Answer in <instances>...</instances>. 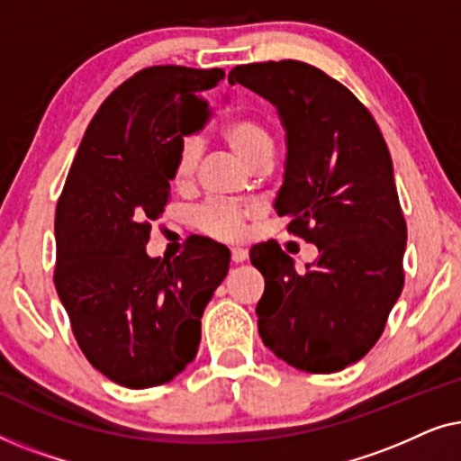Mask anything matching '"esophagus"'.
Wrapping results in <instances>:
<instances>
[{
    "instance_id": "1",
    "label": "esophagus",
    "mask_w": 461,
    "mask_h": 461,
    "mask_svg": "<svg viewBox=\"0 0 461 461\" xmlns=\"http://www.w3.org/2000/svg\"><path fill=\"white\" fill-rule=\"evenodd\" d=\"M248 249H243V248H232L230 249V258H232V262L235 264H241V262H245L248 260Z\"/></svg>"
}]
</instances>
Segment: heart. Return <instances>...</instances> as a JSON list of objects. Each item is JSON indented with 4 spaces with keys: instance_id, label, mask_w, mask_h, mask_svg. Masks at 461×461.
Instances as JSON below:
<instances>
[{
    "instance_id": "heart-1",
    "label": "heart",
    "mask_w": 461,
    "mask_h": 461,
    "mask_svg": "<svg viewBox=\"0 0 461 461\" xmlns=\"http://www.w3.org/2000/svg\"><path fill=\"white\" fill-rule=\"evenodd\" d=\"M220 138L226 147L235 153L243 163L249 167H260L264 163L273 159V136L268 130L251 117H235L222 123L220 128ZM201 157V147L193 138H185L178 144L174 155L172 167V182L176 186L185 188L193 182L194 172H197ZM258 216L256 205L243 203H210L194 213V224L199 230L218 239H239L243 237L245 220Z\"/></svg>"
}]
</instances>
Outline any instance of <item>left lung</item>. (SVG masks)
Wrapping results in <instances>:
<instances>
[{"label":"left lung","instance_id":"1","mask_svg":"<svg viewBox=\"0 0 461 461\" xmlns=\"http://www.w3.org/2000/svg\"><path fill=\"white\" fill-rule=\"evenodd\" d=\"M229 81L279 113L287 155L275 210L319 249L304 273L275 241L249 249L264 276L258 333L295 369L342 371L374 348L405 281L407 224L386 140L348 87L306 62L241 65Z\"/></svg>","mask_w":461,"mask_h":461}]
</instances>
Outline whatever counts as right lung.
<instances>
[{
	"mask_svg": "<svg viewBox=\"0 0 461 461\" xmlns=\"http://www.w3.org/2000/svg\"><path fill=\"white\" fill-rule=\"evenodd\" d=\"M222 79L224 68L166 65L123 81L87 125L56 205V292L81 352L119 386L153 388L185 371L229 273L230 251L207 239L174 262L147 254L186 113Z\"/></svg>",
	"mask_w": 461,
	"mask_h": 461,
	"instance_id": "add662e5",
	"label": "right lung"
}]
</instances>
